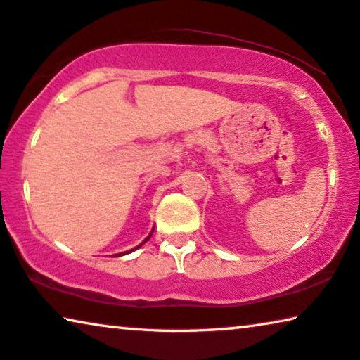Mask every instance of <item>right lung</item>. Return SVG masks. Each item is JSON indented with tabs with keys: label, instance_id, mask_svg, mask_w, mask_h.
<instances>
[{
	"label": "right lung",
	"instance_id": "add662e5",
	"mask_svg": "<svg viewBox=\"0 0 360 360\" xmlns=\"http://www.w3.org/2000/svg\"><path fill=\"white\" fill-rule=\"evenodd\" d=\"M152 233H153V231H152ZM150 236H152V234H150ZM150 236H148V238H147V239H146V240H143V243H147V240H148V239H150ZM143 243H142V244H143ZM142 244H141V245H142ZM141 245H139V248H141ZM136 249H137V248H136ZM129 252H131V250H129Z\"/></svg>",
	"mask_w": 360,
	"mask_h": 360
}]
</instances>
